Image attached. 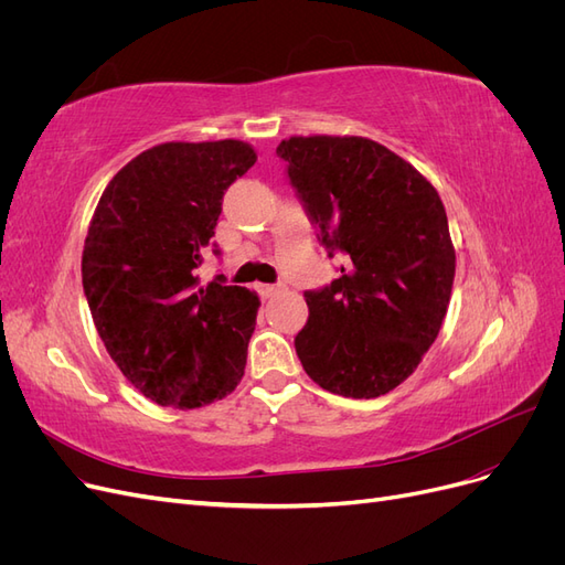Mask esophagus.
I'll use <instances>...</instances> for the list:
<instances>
[{
    "label": "esophagus",
    "mask_w": 565,
    "mask_h": 565,
    "mask_svg": "<svg viewBox=\"0 0 565 565\" xmlns=\"http://www.w3.org/2000/svg\"><path fill=\"white\" fill-rule=\"evenodd\" d=\"M256 292L262 295V299H268V297L278 292V285H259V287H256Z\"/></svg>",
    "instance_id": "obj_1"
}]
</instances>
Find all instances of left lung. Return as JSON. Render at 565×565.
Wrapping results in <instances>:
<instances>
[{
	"label": "left lung",
	"instance_id": "8db88e82",
	"mask_svg": "<svg viewBox=\"0 0 565 565\" xmlns=\"http://www.w3.org/2000/svg\"><path fill=\"white\" fill-rule=\"evenodd\" d=\"M276 152L320 245L347 256L337 280L303 292L299 361L337 396H384L417 370L448 311L446 207L413 164L363 136H292Z\"/></svg>",
	"mask_w": 565,
	"mask_h": 565
}]
</instances>
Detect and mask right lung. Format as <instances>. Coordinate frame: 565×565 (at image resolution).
<instances>
[{
	"mask_svg": "<svg viewBox=\"0 0 565 565\" xmlns=\"http://www.w3.org/2000/svg\"><path fill=\"white\" fill-rule=\"evenodd\" d=\"M254 162L233 139L162 143L119 169L96 204L84 297L115 365L158 405L221 401L245 374L259 297L224 276L200 285L195 268L224 193Z\"/></svg>",
	"mask_w": 565,
	"mask_h": 565,
	"instance_id": "obj_1",
	"label": "right lung"
}]
</instances>
